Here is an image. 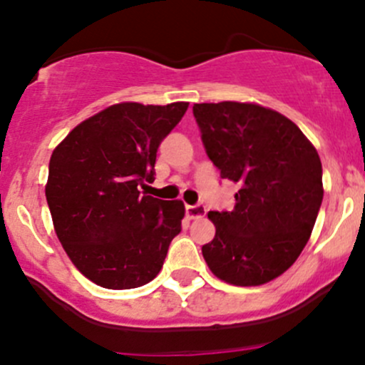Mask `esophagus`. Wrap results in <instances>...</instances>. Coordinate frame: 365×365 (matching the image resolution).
Returning a JSON list of instances; mask_svg holds the SVG:
<instances>
[{
  "instance_id": "1",
  "label": "esophagus",
  "mask_w": 365,
  "mask_h": 365,
  "mask_svg": "<svg viewBox=\"0 0 365 365\" xmlns=\"http://www.w3.org/2000/svg\"><path fill=\"white\" fill-rule=\"evenodd\" d=\"M185 213L189 219H201V217L206 213V206L205 205H187L185 206Z\"/></svg>"
}]
</instances>
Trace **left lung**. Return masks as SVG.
Segmentation results:
<instances>
[{
    "instance_id": "1",
    "label": "left lung",
    "mask_w": 365,
    "mask_h": 365,
    "mask_svg": "<svg viewBox=\"0 0 365 365\" xmlns=\"http://www.w3.org/2000/svg\"><path fill=\"white\" fill-rule=\"evenodd\" d=\"M206 155L238 183L231 212H210L215 237L203 245L210 270L235 286L284 274L307 244L323 201L322 160L281 113L242 102L194 104Z\"/></svg>"
}]
</instances>
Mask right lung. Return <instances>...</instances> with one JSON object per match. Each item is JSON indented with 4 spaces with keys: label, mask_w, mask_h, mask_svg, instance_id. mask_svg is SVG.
Returning <instances> with one entry per match:
<instances>
[{
    "label": "right lung",
    "mask_w": 365,
    "mask_h": 365,
    "mask_svg": "<svg viewBox=\"0 0 365 365\" xmlns=\"http://www.w3.org/2000/svg\"><path fill=\"white\" fill-rule=\"evenodd\" d=\"M189 104L125 102L77 125L49 162L46 197L77 270L108 289L157 277L182 231L185 206L141 192L155 180L157 150Z\"/></svg>",
    "instance_id": "right-lung-1"
}]
</instances>
